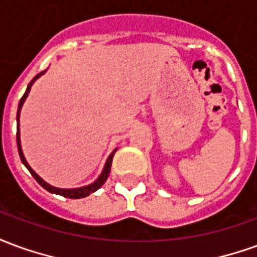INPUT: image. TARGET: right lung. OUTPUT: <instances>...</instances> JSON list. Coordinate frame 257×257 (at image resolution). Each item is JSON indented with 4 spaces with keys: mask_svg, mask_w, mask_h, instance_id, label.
<instances>
[{
    "mask_svg": "<svg viewBox=\"0 0 257 257\" xmlns=\"http://www.w3.org/2000/svg\"><path fill=\"white\" fill-rule=\"evenodd\" d=\"M45 73V70L44 71H41L40 74H37L34 78L31 79V82L29 84V86H27V89H26L25 95L22 96V99H20L19 101V107H18V115H16V121H18V132H16V139H18V150H19V156H20V160H22V162L25 164L26 168L30 171V173L33 175V178L36 179L38 183L41 184L42 187L45 190H48L49 193H53V194H59V195H63V197H67V198H84V197H88L89 194L95 193L96 190L100 189L101 186L104 184V182L107 180V178H108V173H110V169H111V162H112V157H114V153L115 151H112L111 156L107 158V162L106 165H104V169H103V172H101V175L99 176V179L96 180L95 183L89 184V186H85V187H79V189H71V190H67V189H58V187H52V186H49L48 183H45L44 180H42L38 175H37L33 169L30 168V165L27 164V161L25 160V156H23V151H22V147H20V135H19V112H20V108H22V106H23V103H25L26 97H27V95H29V92H30V88L31 85H33V82L36 81L40 75H42V74Z\"/></svg>",
    "mask_w": 257,
    "mask_h": 257,
    "instance_id": "right-lung-1",
    "label": "right lung"
}]
</instances>
